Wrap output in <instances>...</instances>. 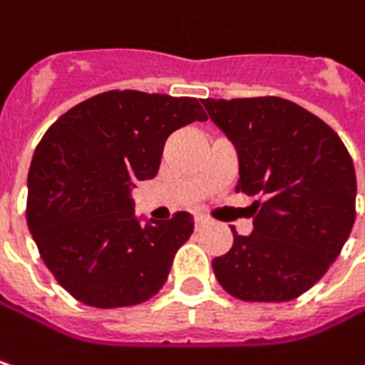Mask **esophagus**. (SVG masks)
Here are the masks:
<instances>
[{
  "label": "esophagus",
  "instance_id": "1",
  "mask_svg": "<svg viewBox=\"0 0 365 365\" xmlns=\"http://www.w3.org/2000/svg\"><path fill=\"white\" fill-rule=\"evenodd\" d=\"M205 218H203V216H195V228H201V226H203V224H205Z\"/></svg>",
  "mask_w": 365,
  "mask_h": 365
}]
</instances>
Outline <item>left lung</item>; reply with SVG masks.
<instances>
[{
    "label": "left lung",
    "instance_id": "obj_1",
    "mask_svg": "<svg viewBox=\"0 0 365 365\" xmlns=\"http://www.w3.org/2000/svg\"><path fill=\"white\" fill-rule=\"evenodd\" d=\"M239 155L237 191L253 232L212 262L222 289L241 301L280 303L309 291L339 257L355 222V168L324 120L282 97L203 99Z\"/></svg>",
    "mask_w": 365,
    "mask_h": 365
}]
</instances>
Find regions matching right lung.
<instances>
[{
  "instance_id": "right-lung-1",
  "label": "right lung",
  "mask_w": 365,
  "mask_h": 365,
  "mask_svg": "<svg viewBox=\"0 0 365 365\" xmlns=\"http://www.w3.org/2000/svg\"><path fill=\"white\" fill-rule=\"evenodd\" d=\"M207 114L195 97L106 91L58 118L29 170L26 224L43 264L76 301L112 309L168 280L193 216L141 224L130 189L158 174L166 139Z\"/></svg>"
}]
</instances>
